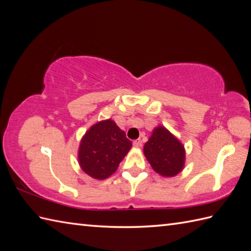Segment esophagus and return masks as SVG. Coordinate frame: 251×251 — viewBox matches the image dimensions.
<instances>
[{"mask_svg": "<svg viewBox=\"0 0 251 251\" xmlns=\"http://www.w3.org/2000/svg\"><path fill=\"white\" fill-rule=\"evenodd\" d=\"M132 145H134L135 148H140L142 146V141L140 139H137V140L132 142Z\"/></svg>", "mask_w": 251, "mask_h": 251, "instance_id": "obj_1", "label": "esophagus"}]
</instances>
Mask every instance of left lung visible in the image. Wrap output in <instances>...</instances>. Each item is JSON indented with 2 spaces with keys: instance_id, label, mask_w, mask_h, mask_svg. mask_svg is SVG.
Wrapping results in <instances>:
<instances>
[{
  "instance_id": "8db88e82",
  "label": "left lung",
  "mask_w": 251,
  "mask_h": 251,
  "mask_svg": "<svg viewBox=\"0 0 251 251\" xmlns=\"http://www.w3.org/2000/svg\"><path fill=\"white\" fill-rule=\"evenodd\" d=\"M143 153L154 172L163 177H175L184 168V146L164 126L153 129Z\"/></svg>"
}]
</instances>
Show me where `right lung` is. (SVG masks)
Instances as JSON below:
<instances>
[{
    "instance_id": "1",
    "label": "right lung",
    "mask_w": 251,
    "mask_h": 251,
    "mask_svg": "<svg viewBox=\"0 0 251 251\" xmlns=\"http://www.w3.org/2000/svg\"><path fill=\"white\" fill-rule=\"evenodd\" d=\"M130 149L131 141L114 121H100L82 137L77 153L78 164L92 178L104 180L116 172Z\"/></svg>"
}]
</instances>
